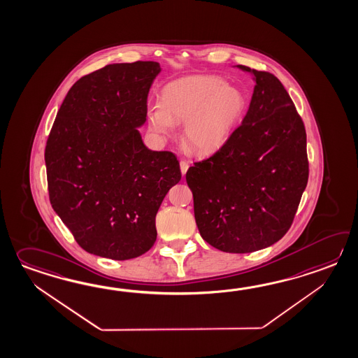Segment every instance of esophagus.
Wrapping results in <instances>:
<instances>
[{"mask_svg":"<svg viewBox=\"0 0 358 358\" xmlns=\"http://www.w3.org/2000/svg\"><path fill=\"white\" fill-rule=\"evenodd\" d=\"M180 168H181V173L186 175V172H187V169H189V162H187V160H181V162H180Z\"/></svg>","mask_w":358,"mask_h":358,"instance_id":"esophagus-1","label":"esophagus"}]
</instances>
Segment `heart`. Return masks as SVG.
I'll return each instance as SVG.
<instances>
[{
	"label": "heart",
	"instance_id": "b5f03b06",
	"mask_svg": "<svg viewBox=\"0 0 358 358\" xmlns=\"http://www.w3.org/2000/svg\"><path fill=\"white\" fill-rule=\"evenodd\" d=\"M160 104L148 113L155 132L169 135L173 122L186 123L185 140L196 152L218 149L241 120L247 100L244 94L215 76H190L167 83Z\"/></svg>",
	"mask_w": 358,
	"mask_h": 358
}]
</instances>
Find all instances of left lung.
Returning <instances> with one entry per match:
<instances>
[{
	"label": "left lung",
	"instance_id": "obj_1",
	"mask_svg": "<svg viewBox=\"0 0 358 358\" xmlns=\"http://www.w3.org/2000/svg\"><path fill=\"white\" fill-rule=\"evenodd\" d=\"M238 68L255 77L247 115L186 173L199 232L226 253H250L282 238L310 173L306 128L282 83L272 73Z\"/></svg>",
	"mask_w": 358,
	"mask_h": 358
}]
</instances>
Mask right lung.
<instances>
[{"label":"right lung","mask_w":358,"mask_h":358,"mask_svg":"<svg viewBox=\"0 0 358 358\" xmlns=\"http://www.w3.org/2000/svg\"><path fill=\"white\" fill-rule=\"evenodd\" d=\"M157 62L110 64L77 80L48 135V198L82 249L126 261L157 240L155 215L181 180L172 151H151L145 123Z\"/></svg>","instance_id":"obj_1"}]
</instances>
